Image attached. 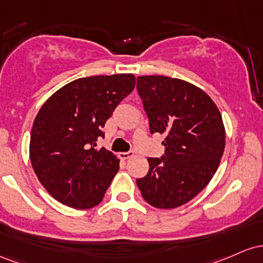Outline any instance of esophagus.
Wrapping results in <instances>:
<instances>
[{
  "instance_id": "34e87169",
  "label": "esophagus",
  "mask_w": 263,
  "mask_h": 263,
  "mask_svg": "<svg viewBox=\"0 0 263 263\" xmlns=\"http://www.w3.org/2000/svg\"><path fill=\"white\" fill-rule=\"evenodd\" d=\"M132 156H134V152H133V150H130V152H126V153H119V158L123 159V160L130 159Z\"/></svg>"
}]
</instances>
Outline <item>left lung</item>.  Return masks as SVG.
Wrapping results in <instances>:
<instances>
[{"instance_id":"obj_1","label":"left lung","mask_w":263,"mask_h":263,"mask_svg":"<svg viewBox=\"0 0 263 263\" xmlns=\"http://www.w3.org/2000/svg\"><path fill=\"white\" fill-rule=\"evenodd\" d=\"M137 89L150 133L166 137L164 155L147 158L149 171L137 185L154 208H179L194 199L219 167L226 138L222 118L208 94L181 79L141 76Z\"/></svg>"}]
</instances>
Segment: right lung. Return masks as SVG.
Segmentation results:
<instances>
[{
    "mask_svg": "<svg viewBox=\"0 0 263 263\" xmlns=\"http://www.w3.org/2000/svg\"><path fill=\"white\" fill-rule=\"evenodd\" d=\"M133 74L94 76L70 82L52 94L38 111L29 141V159L44 189L69 208L87 210L102 201L119 170V159L96 149L102 129L133 92Z\"/></svg>",
    "mask_w": 263,
    "mask_h": 263,
    "instance_id": "add662e5",
    "label": "right lung"
}]
</instances>
